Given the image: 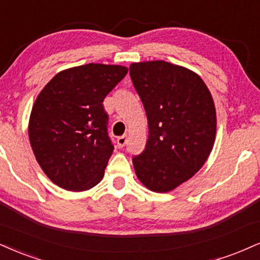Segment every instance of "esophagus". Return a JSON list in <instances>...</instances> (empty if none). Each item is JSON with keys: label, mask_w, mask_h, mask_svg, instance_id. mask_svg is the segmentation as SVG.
<instances>
[{"label": "esophagus", "mask_w": 260, "mask_h": 260, "mask_svg": "<svg viewBox=\"0 0 260 260\" xmlns=\"http://www.w3.org/2000/svg\"><path fill=\"white\" fill-rule=\"evenodd\" d=\"M127 144V136H121L117 138V146L118 148H123Z\"/></svg>", "instance_id": "1"}]
</instances>
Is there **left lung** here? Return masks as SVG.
<instances>
[{"mask_svg":"<svg viewBox=\"0 0 260 260\" xmlns=\"http://www.w3.org/2000/svg\"><path fill=\"white\" fill-rule=\"evenodd\" d=\"M129 75L149 123L145 149L132 158L136 174L152 191H171L211 154L217 128L213 99L199 75L171 62H133Z\"/></svg>","mask_w":260,"mask_h":260,"instance_id":"1","label":"left lung"}]
</instances>
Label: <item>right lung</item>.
I'll list each match as a JSON object with an SVG mask.
<instances>
[{"mask_svg": "<svg viewBox=\"0 0 260 260\" xmlns=\"http://www.w3.org/2000/svg\"><path fill=\"white\" fill-rule=\"evenodd\" d=\"M127 73L121 65H81L57 74L41 90L29 138L41 168L58 186L84 191L102 180L114 151L103 102Z\"/></svg>", "mask_w": 260, "mask_h": 260, "instance_id": "add662e5", "label": "right lung"}]
</instances>
